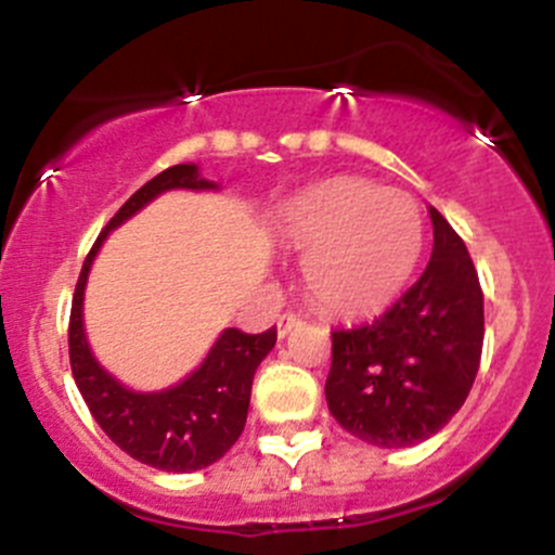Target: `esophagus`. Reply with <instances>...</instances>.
Wrapping results in <instances>:
<instances>
[{"label":"esophagus","instance_id":"1","mask_svg":"<svg viewBox=\"0 0 555 555\" xmlns=\"http://www.w3.org/2000/svg\"><path fill=\"white\" fill-rule=\"evenodd\" d=\"M301 323V318L296 315V312H283V315L278 318V334L280 337H285V334L291 332V328H296Z\"/></svg>","mask_w":555,"mask_h":555}]
</instances>
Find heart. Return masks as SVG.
Listing matches in <instances>:
<instances>
[{
    "label": "heart",
    "mask_w": 555,
    "mask_h": 555,
    "mask_svg": "<svg viewBox=\"0 0 555 555\" xmlns=\"http://www.w3.org/2000/svg\"><path fill=\"white\" fill-rule=\"evenodd\" d=\"M283 234L305 254L301 280L318 307L366 315L386 307L418 267V202L364 178H328L285 205Z\"/></svg>",
    "instance_id": "b5f03b06"
}]
</instances>
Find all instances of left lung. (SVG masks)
Returning a JSON list of instances; mask_svg holds the SVG:
<instances>
[{"mask_svg":"<svg viewBox=\"0 0 555 555\" xmlns=\"http://www.w3.org/2000/svg\"><path fill=\"white\" fill-rule=\"evenodd\" d=\"M424 275L380 318L332 332L328 413L377 448L429 440L462 410L482 353V288L464 240L429 207Z\"/></svg>","mask_w":555,"mask_h":555,"instance_id":"8db88e82","label":"left lung"}]
</instances>
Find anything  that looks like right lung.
Instances as JSON below:
<instances>
[{"label":"right lung","mask_w":555,"mask_h":555,"mask_svg":"<svg viewBox=\"0 0 555 555\" xmlns=\"http://www.w3.org/2000/svg\"><path fill=\"white\" fill-rule=\"evenodd\" d=\"M172 189L205 191L218 185L202 178L196 164H175L134 191L126 205L109 218L91 254L86 256L75 285L73 312H69V364L91 415L120 451L164 472H194L216 464L243 435L254 375L264 356L275 348L278 328L272 326L261 334L227 328L199 370L191 372L178 386L151 393L131 391L115 380L93 359L83 332L86 280L104 237L126 218L142 210L147 202Z\"/></svg>","instance_id":"1"}]
</instances>
